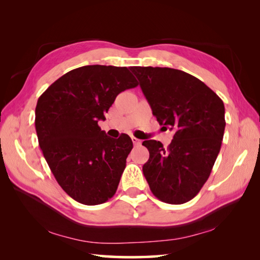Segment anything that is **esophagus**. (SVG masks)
Here are the masks:
<instances>
[{"instance_id":"obj_1","label":"esophagus","mask_w":260,"mask_h":260,"mask_svg":"<svg viewBox=\"0 0 260 260\" xmlns=\"http://www.w3.org/2000/svg\"><path fill=\"white\" fill-rule=\"evenodd\" d=\"M132 141H133L134 145H141L142 144V141L139 140V139H136V137H134V136H132Z\"/></svg>"}]
</instances>
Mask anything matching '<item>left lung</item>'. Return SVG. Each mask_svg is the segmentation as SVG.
I'll list each match as a JSON object with an SVG mask.
<instances>
[{"instance_id": "left-lung-1", "label": "left lung", "mask_w": 260, "mask_h": 260, "mask_svg": "<svg viewBox=\"0 0 260 260\" xmlns=\"http://www.w3.org/2000/svg\"><path fill=\"white\" fill-rule=\"evenodd\" d=\"M159 125L174 131L165 148L144 141L150 158L143 173L158 200H192L211 173L224 133V105L194 76L172 68L131 67Z\"/></svg>"}]
</instances>
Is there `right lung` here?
<instances>
[{"label":"right lung","mask_w":260,"mask_h":260,"mask_svg":"<svg viewBox=\"0 0 260 260\" xmlns=\"http://www.w3.org/2000/svg\"><path fill=\"white\" fill-rule=\"evenodd\" d=\"M139 82L128 68L84 66L69 71L39 97V145L59 185L77 202L96 206L116 193L133 142L108 137L98 126L118 93Z\"/></svg>","instance_id":"obj_1"}]
</instances>
